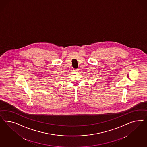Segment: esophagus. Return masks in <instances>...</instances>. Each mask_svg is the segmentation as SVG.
Instances as JSON below:
<instances>
[{
	"mask_svg": "<svg viewBox=\"0 0 147 147\" xmlns=\"http://www.w3.org/2000/svg\"><path fill=\"white\" fill-rule=\"evenodd\" d=\"M73 71H79V69H78V68H77V69H73Z\"/></svg>",
	"mask_w": 147,
	"mask_h": 147,
	"instance_id": "esophagus-1",
	"label": "esophagus"
}]
</instances>
